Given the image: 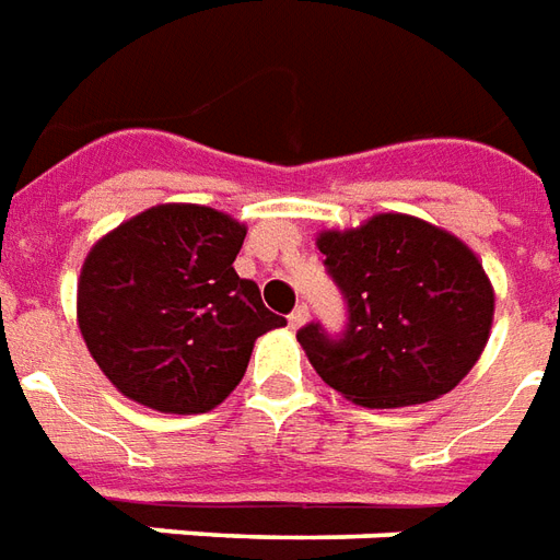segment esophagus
<instances>
[{
	"label": "esophagus",
	"instance_id": "obj_1",
	"mask_svg": "<svg viewBox=\"0 0 560 560\" xmlns=\"http://www.w3.org/2000/svg\"><path fill=\"white\" fill-rule=\"evenodd\" d=\"M305 320H308V305H296V308H293L291 315H288V324H291L293 329L303 327Z\"/></svg>",
	"mask_w": 560,
	"mask_h": 560
}]
</instances>
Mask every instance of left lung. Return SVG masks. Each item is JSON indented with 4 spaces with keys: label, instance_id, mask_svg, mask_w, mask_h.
<instances>
[{
    "label": "left lung",
    "instance_id": "left-lung-1",
    "mask_svg": "<svg viewBox=\"0 0 560 560\" xmlns=\"http://www.w3.org/2000/svg\"><path fill=\"white\" fill-rule=\"evenodd\" d=\"M317 248L348 300V327L296 332L324 384L363 408H405L444 396L489 341L494 291L486 269L453 233L381 212L324 231Z\"/></svg>",
    "mask_w": 560,
    "mask_h": 560
}]
</instances>
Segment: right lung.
I'll return each mask as SVG.
<instances>
[{"mask_svg":"<svg viewBox=\"0 0 560 560\" xmlns=\"http://www.w3.org/2000/svg\"><path fill=\"white\" fill-rule=\"evenodd\" d=\"M245 224L197 203H161L92 245L78 324L122 396L161 413H207L243 381L257 336L284 327L233 260Z\"/></svg>","mask_w":560,"mask_h":560,"instance_id":"obj_1","label":"right lung"}]
</instances>
